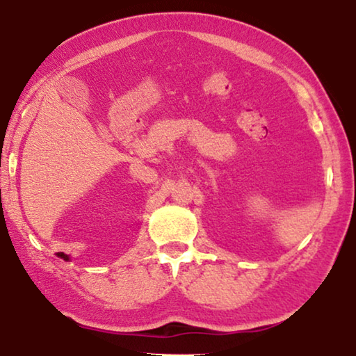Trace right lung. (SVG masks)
Masks as SVG:
<instances>
[{
    "instance_id": "obj_1",
    "label": "right lung",
    "mask_w": 356,
    "mask_h": 356,
    "mask_svg": "<svg viewBox=\"0 0 356 356\" xmlns=\"http://www.w3.org/2000/svg\"><path fill=\"white\" fill-rule=\"evenodd\" d=\"M58 256H59V257H63L64 261H69V256H67V254H64V252H58Z\"/></svg>"
}]
</instances>
